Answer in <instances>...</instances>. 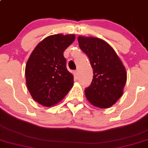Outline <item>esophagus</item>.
I'll use <instances>...</instances> for the list:
<instances>
[{
    "label": "esophagus",
    "mask_w": 148,
    "mask_h": 148,
    "mask_svg": "<svg viewBox=\"0 0 148 148\" xmlns=\"http://www.w3.org/2000/svg\"><path fill=\"white\" fill-rule=\"evenodd\" d=\"M74 75H75V76L78 77V75H79V70L75 71L74 72Z\"/></svg>",
    "instance_id": "obj_1"
}]
</instances>
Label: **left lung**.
Listing matches in <instances>:
<instances>
[{
    "label": "left lung",
    "mask_w": 148,
    "mask_h": 148,
    "mask_svg": "<svg viewBox=\"0 0 148 148\" xmlns=\"http://www.w3.org/2000/svg\"><path fill=\"white\" fill-rule=\"evenodd\" d=\"M80 49L89 57L93 68L92 81L85 89L86 97L93 106L108 108L123 94L127 74L116 52L105 40L79 36Z\"/></svg>",
    "instance_id": "1"
}]
</instances>
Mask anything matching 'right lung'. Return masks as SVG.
<instances>
[{
	"mask_svg": "<svg viewBox=\"0 0 148 148\" xmlns=\"http://www.w3.org/2000/svg\"><path fill=\"white\" fill-rule=\"evenodd\" d=\"M75 40L74 34H53L40 42L26 63V85L34 101L44 107L61 101L74 85L67 70L64 51Z\"/></svg>",
	"mask_w": 148,
	"mask_h": 148,
	"instance_id": "obj_1",
	"label": "right lung"
}]
</instances>
